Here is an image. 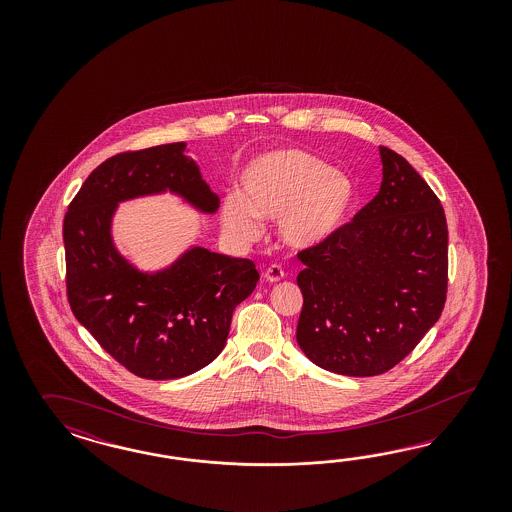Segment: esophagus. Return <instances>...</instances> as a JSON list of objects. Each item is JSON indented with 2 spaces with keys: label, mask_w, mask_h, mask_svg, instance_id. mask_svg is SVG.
I'll list each match as a JSON object with an SVG mask.
<instances>
[{
  "label": "esophagus",
  "mask_w": 512,
  "mask_h": 512,
  "mask_svg": "<svg viewBox=\"0 0 512 512\" xmlns=\"http://www.w3.org/2000/svg\"><path fill=\"white\" fill-rule=\"evenodd\" d=\"M285 278V272L279 264H270L266 270H264V279L270 281V283H278L281 279Z\"/></svg>",
  "instance_id": "esophagus-1"
}]
</instances>
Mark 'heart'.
<instances>
[{
    "label": "heart",
    "mask_w": 512,
    "mask_h": 512,
    "mask_svg": "<svg viewBox=\"0 0 512 512\" xmlns=\"http://www.w3.org/2000/svg\"><path fill=\"white\" fill-rule=\"evenodd\" d=\"M242 191L221 202V223L242 242L263 233L261 219L278 221L291 248H311L336 233L353 202L351 180L300 148H281L253 159L242 172Z\"/></svg>",
    "instance_id": "heart-1"
}]
</instances>
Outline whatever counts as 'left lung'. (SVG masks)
I'll use <instances>...</instances> for the list:
<instances>
[{"label":"left lung","mask_w":512,"mask_h":512,"mask_svg":"<svg viewBox=\"0 0 512 512\" xmlns=\"http://www.w3.org/2000/svg\"><path fill=\"white\" fill-rule=\"evenodd\" d=\"M379 154V193L328 240L298 251L296 341L319 368L351 377L402 362L447 300L445 210L407 159L387 146Z\"/></svg>","instance_id":"8db88e82"}]
</instances>
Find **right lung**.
I'll return each mask as SVG.
<instances>
[{
  "instance_id": "right-lung-1",
  "label": "right lung",
  "mask_w": 512,
  "mask_h": 512,
  "mask_svg": "<svg viewBox=\"0 0 512 512\" xmlns=\"http://www.w3.org/2000/svg\"><path fill=\"white\" fill-rule=\"evenodd\" d=\"M184 142L109 157L86 178L63 219L67 300L78 323L129 372L178 379L208 366L225 347L233 311L259 272L249 259L187 249L169 268L144 274L114 248L118 202L172 191L214 214L219 197Z\"/></svg>"
}]
</instances>
